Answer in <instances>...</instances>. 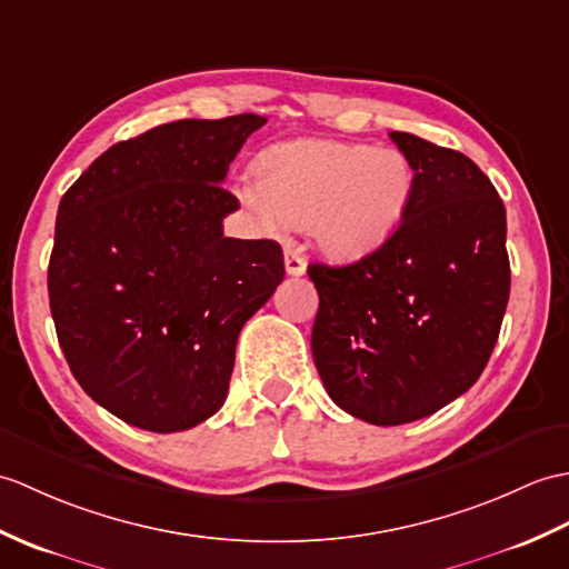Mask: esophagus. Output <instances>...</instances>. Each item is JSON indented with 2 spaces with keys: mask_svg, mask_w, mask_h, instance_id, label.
Segmentation results:
<instances>
[{
  "mask_svg": "<svg viewBox=\"0 0 569 569\" xmlns=\"http://www.w3.org/2000/svg\"><path fill=\"white\" fill-rule=\"evenodd\" d=\"M283 257H286V271H288V276H302V273H306V257H302L300 247L286 244Z\"/></svg>",
  "mask_w": 569,
  "mask_h": 569,
  "instance_id": "34e87169",
  "label": "esophagus"
}]
</instances>
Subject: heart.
Returning a JSON list of instances; mask_svg holds the SVG:
<instances>
[{"instance_id": "heart-1", "label": "heart", "mask_w": 569, "mask_h": 569, "mask_svg": "<svg viewBox=\"0 0 569 569\" xmlns=\"http://www.w3.org/2000/svg\"><path fill=\"white\" fill-rule=\"evenodd\" d=\"M415 183L412 162L395 148L298 138L263 152L259 181H242L237 198L267 232L308 228L322 254L351 261L400 230Z\"/></svg>"}]
</instances>
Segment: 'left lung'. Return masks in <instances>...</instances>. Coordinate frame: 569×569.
I'll return each mask as SVG.
<instances>
[{"label":"left lung","mask_w":569,"mask_h":569,"mask_svg":"<svg viewBox=\"0 0 569 569\" xmlns=\"http://www.w3.org/2000/svg\"><path fill=\"white\" fill-rule=\"evenodd\" d=\"M415 193L390 240L347 267L310 263L312 359L368 425L398 427L460 398L485 371L509 302L507 210L463 152L390 133Z\"/></svg>","instance_id":"8db88e82"}]
</instances>
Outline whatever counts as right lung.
<instances>
[{"label":"right lung","instance_id":"add662e5","mask_svg":"<svg viewBox=\"0 0 569 569\" xmlns=\"http://www.w3.org/2000/svg\"><path fill=\"white\" fill-rule=\"evenodd\" d=\"M267 118L174 121L116 142L62 196L48 267L70 371L126 425L183 431L228 398L244 322L283 281L273 240H234L220 183Z\"/></svg>","mask_w":569,"mask_h":569}]
</instances>
